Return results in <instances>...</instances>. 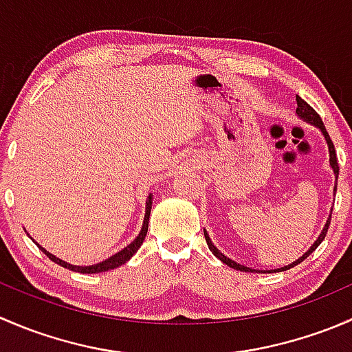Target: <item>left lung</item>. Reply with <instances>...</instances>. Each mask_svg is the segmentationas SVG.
I'll list each match as a JSON object with an SVG mask.
<instances>
[{"mask_svg": "<svg viewBox=\"0 0 352 352\" xmlns=\"http://www.w3.org/2000/svg\"><path fill=\"white\" fill-rule=\"evenodd\" d=\"M296 104H298V107H296V116L300 117V119L303 120V122H308V124H311V126H315V127H317V129L320 131V133H322V136H324L325 143H327V148H329V163H330V168H332L333 175H336V186H333V192H336V190H337V177H339V165H337L336 148H333V143H332V140H330L329 133H327V131H325V126H324V122H322L320 116H318V113L315 112V110L311 109L310 105H308L307 102L303 100V98L296 97ZM330 214H332V211H330ZM330 214H329L327 221H325V226H324V228H322L320 235H318V239L315 240L314 245H311V247L308 248V250L305 252V254L301 255L300 258H296V261H294V262H291V264L285 265V267H279V269H271V271H258V269H252V267H247V265H243V264H239V262L232 261V258H230V257H226V255L223 254V252L219 250V248L216 247L214 243H212V240L209 239V235H208V232H206V230H204V236H206V242H208V247H209V250H211L212 254H214L216 257H218L219 261L223 262V264H226V265H228V267H232V269H236V271H242V272H264V274H265V272H269V274H271V272H281V271H286V269H291V267H294V265H298V264H300V262H303L305 258H307L308 255H310L311 252H314L315 248L318 247V245H320L322 242H324L325 235H327L329 225H330Z\"/></svg>", "mask_w": 352, "mask_h": 352, "instance_id": "8db88e82", "label": "left lung"}]
</instances>
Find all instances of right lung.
Returning a JSON list of instances; mask_svg holds the SVG:
<instances>
[{
	"mask_svg": "<svg viewBox=\"0 0 352 352\" xmlns=\"http://www.w3.org/2000/svg\"><path fill=\"white\" fill-rule=\"evenodd\" d=\"M151 206H153V194H150L146 199V211H144V219H143V226H141V232L140 235L136 236V239L133 240L129 245H126V247L122 248V250H119L117 254L110 255L109 258H105V261L98 262V264H94V265H74V264H69V262H65L63 258L56 257L54 254H51V252L45 250L44 247H41L37 242V247L41 248L42 252H44L45 255H47L49 258H51L52 262H56V264H59L61 267H66L69 269V271H74V272H81V274H97V272H107L110 269H116V267H120L122 264H126L127 261H129L131 257H133L134 254H136L138 250H140L141 243H143L144 236H146V232H148V221H150V212H151ZM28 235V233H27Z\"/></svg>",
	"mask_w": 352,
	"mask_h": 352,
	"instance_id": "1",
	"label": "right lung"
}]
</instances>
